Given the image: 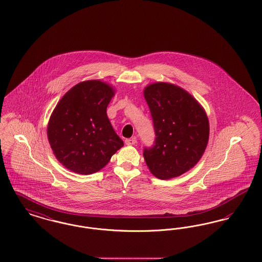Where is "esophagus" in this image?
Masks as SVG:
<instances>
[{"label": "esophagus", "instance_id": "esophagus-1", "mask_svg": "<svg viewBox=\"0 0 262 262\" xmlns=\"http://www.w3.org/2000/svg\"><path fill=\"white\" fill-rule=\"evenodd\" d=\"M125 143L126 145H135L137 143V138L136 137L126 138L125 140Z\"/></svg>", "mask_w": 262, "mask_h": 262}]
</instances>
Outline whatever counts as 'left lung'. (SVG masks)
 I'll use <instances>...</instances> for the list:
<instances>
[{
	"label": "left lung",
	"instance_id": "1",
	"mask_svg": "<svg viewBox=\"0 0 262 262\" xmlns=\"http://www.w3.org/2000/svg\"><path fill=\"white\" fill-rule=\"evenodd\" d=\"M153 120L155 142L144 148L150 172L168 180L190 170L207 146L209 122L200 103L185 89L167 82L144 88Z\"/></svg>",
	"mask_w": 262,
	"mask_h": 262
}]
</instances>
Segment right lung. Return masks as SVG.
Wrapping results in <instances>:
<instances>
[{
    "mask_svg": "<svg viewBox=\"0 0 262 262\" xmlns=\"http://www.w3.org/2000/svg\"><path fill=\"white\" fill-rule=\"evenodd\" d=\"M114 95L106 82L86 80L71 88L57 104L47 136L54 155L67 169L96 173L124 145L106 112Z\"/></svg>",
    "mask_w": 262,
    "mask_h": 262,
    "instance_id": "obj_1",
    "label": "right lung"
}]
</instances>
